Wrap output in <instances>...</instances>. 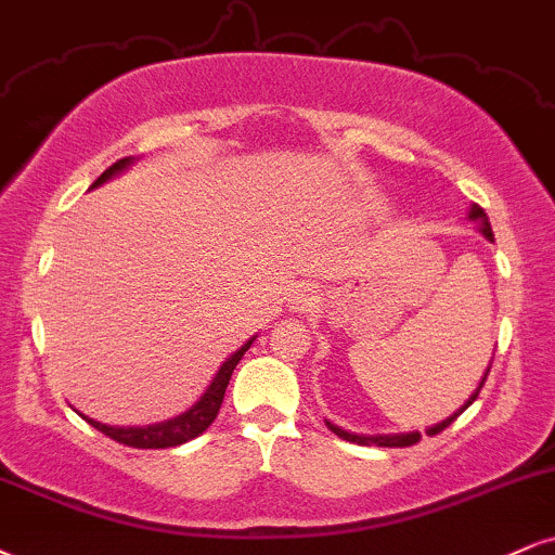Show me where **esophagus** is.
I'll list each match as a JSON object with an SVG mask.
<instances>
[{"mask_svg":"<svg viewBox=\"0 0 555 555\" xmlns=\"http://www.w3.org/2000/svg\"><path fill=\"white\" fill-rule=\"evenodd\" d=\"M313 300H317V293H313L311 288H300V291H296V296H293V309L309 311L313 306Z\"/></svg>","mask_w":555,"mask_h":555,"instance_id":"34e87169","label":"esophagus"}]
</instances>
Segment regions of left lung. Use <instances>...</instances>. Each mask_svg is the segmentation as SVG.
Wrapping results in <instances>:
<instances>
[{
    "instance_id": "obj_1",
    "label": "left lung",
    "mask_w": 555,
    "mask_h": 555,
    "mask_svg": "<svg viewBox=\"0 0 555 555\" xmlns=\"http://www.w3.org/2000/svg\"><path fill=\"white\" fill-rule=\"evenodd\" d=\"M468 218H470V221H476L478 231H481V234L487 236L489 242H494V234H491L489 216L483 214L481 205H470ZM489 371H491V365L487 367V373H483V378H481V383H478L476 391L470 393V399H468L466 403H463V406L457 409L455 414H450L448 420H442L440 424H435V427H429V429H427V435H437V433H442L444 427H450V424H453V422L457 420V416H461L463 412H466V409L470 406V403H474V401L478 399V393H481V388H483V383H487V375H489ZM326 427H330L334 435L341 437V440H347V442H358V444H378V448H409V444H416V442L422 440V435H420V433H406V435H375V437H371V435H354V433H347V429H341V427H337V424H332V422H326Z\"/></svg>"
}]
</instances>
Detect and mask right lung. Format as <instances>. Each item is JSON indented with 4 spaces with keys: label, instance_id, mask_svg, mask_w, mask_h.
I'll use <instances>...</instances> for the list:
<instances>
[{
    "label": "right lung",
    "instance_id": "add662e5",
    "mask_svg": "<svg viewBox=\"0 0 555 555\" xmlns=\"http://www.w3.org/2000/svg\"><path fill=\"white\" fill-rule=\"evenodd\" d=\"M131 164H133L131 156H126V159H118L113 164V167H107L105 172H102L98 180H94L92 188H98V184L107 182L111 177H115L118 172H122V169L131 167ZM251 341H255V337L246 341L242 350H236L229 360L223 362L221 371L216 373V378L210 380L208 388H205L201 401L193 403L188 412L175 416V420H167V422H159V424H149V427H111V424L94 422L85 414H81V416H85V420L92 424L94 429H100L102 435L113 437L115 442L128 444V448H143V450L154 448L156 450V448H175V444L193 440V437L203 435L205 429L214 424V420L218 416V409H221V403H223V393H225V386H229V380H231V373H234L238 360L244 358V352L251 347Z\"/></svg>",
    "mask_w": 555,
    "mask_h": 555
}]
</instances>
